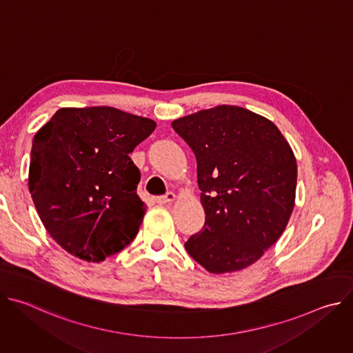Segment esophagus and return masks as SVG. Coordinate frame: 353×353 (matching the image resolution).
Returning a JSON list of instances; mask_svg holds the SVG:
<instances>
[{
    "label": "esophagus",
    "instance_id": "1",
    "mask_svg": "<svg viewBox=\"0 0 353 353\" xmlns=\"http://www.w3.org/2000/svg\"><path fill=\"white\" fill-rule=\"evenodd\" d=\"M174 199H176V194L172 192V191H169V192H166L165 195L157 198V201H158L159 204H172Z\"/></svg>",
    "mask_w": 353,
    "mask_h": 353
}]
</instances>
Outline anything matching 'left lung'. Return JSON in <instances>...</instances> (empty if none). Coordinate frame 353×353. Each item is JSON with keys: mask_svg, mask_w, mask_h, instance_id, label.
Returning <instances> with one entry per match:
<instances>
[{"mask_svg": "<svg viewBox=\"0 0 353 353\" xmlns=\"http://www.w3.org/2000/svg\"><path fill=\"white\" fill-rule=\"evenodd\" d=\"M173 130L196 158L205 211L203 230L187 253L211 274L244 270L283 233L294 207L297 165L293 150L268 119L221 105L180 117Z\"/></svg>", "mask_w": 353, "mask_h": 353, "instance_id": "1", "label": "left lung"}]
</instances>
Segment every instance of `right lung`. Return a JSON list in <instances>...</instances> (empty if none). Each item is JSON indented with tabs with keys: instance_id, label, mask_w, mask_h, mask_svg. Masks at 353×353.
Instances as JSON below:
<instances>
[{
	"instance_id": "right-lung-1",
	"label": "right lung",
	"mask_w": 353,
	"mask_h": 353,
	"mask_svg": "<svg viewBox=\"0 0 353 353\" xmlns=\"http://www.w3.org/2000/svg\"><path fill=\"white\" fill-rule=\"evenodd\" d=\"M155 127L114 108H63L36 132L29 191L46 230L67 253L100 263L134 240L146 205L130 154Z\"/></svg>"
}]
</instances>
